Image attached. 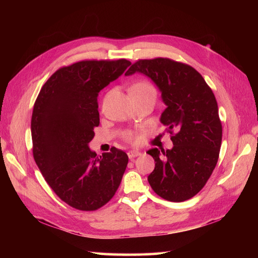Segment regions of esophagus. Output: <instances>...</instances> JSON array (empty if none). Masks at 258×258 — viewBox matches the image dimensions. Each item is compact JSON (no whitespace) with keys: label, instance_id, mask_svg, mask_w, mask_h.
Segmentation results:
<instances>
[{"label":"esophagus","instance_id":"obj_1","mask_svg":"<svg viewBox=\"0 0 258 258\" xmlns=\"http://www.w3.org/2000/svg\"><path fill=\"white\" fill-rule=\"evenodd\" d=\"M141 155V152H139V151H129L128 152V157L130 158V159H132V158H135V157H138V156H140Z\"/></svg>","mask_w":258,"mask_h":258}]
</instances>
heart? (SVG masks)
Here are the masks:
<instances>
[{
  "mask_svg": "<svg viewBox=\"0 0 258 258\" xmlns=\"http://www.w3.org/2000/svg\"><path fill=\"white\" fill-rule=\"evenodd\" d=\"M145 90H152V91H154V88L148 83L139 82V83H137V84H135L134 86H132L130 91H145ZM135 138L136 137H135L134 132H128V134L126 135V139L128 140V141H134Z\"/></svg>",
  "mask_w": 258,
  "mask_h": 258,
  "instance_id": "heart-1",
  "label": "heart"
}]
</instances>
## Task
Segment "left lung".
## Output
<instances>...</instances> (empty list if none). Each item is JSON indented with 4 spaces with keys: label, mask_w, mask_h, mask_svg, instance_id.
<instances>
[{
    "label": "left lung",
    "mask_w": 258,
    "mask_h": 258,
    "mask_svg": "<svg viewBox=\"0 0 258 258\" xmlns=\"http://www.w3.org/2000/svg\"><path fill=\"white\" fill-rule=\"evenodd\" d=\"M141 73L157 86L166 104L160 121L172 135L171 150L147 151L155 169L147 179L168 201L182 202L197 195L212 174L222 144V123L213 91L199 72L168 58L139 60L126 76Z\"/></svg>",
    "instance_id": "1"
}]
</instances>
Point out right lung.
I'll list each match as a JSON object with an SVG mask.
<instances>
[{
    "instance_id": "add662e5",
    "label": "right lung",
    "mask_w": 258,
    "mask_h": 258,
    "mask_svg": "<svg viewBox=\"0 0 258 258\" xmlns=\"http://www.w3.org/2000/svg\"><path fill=\"white\" fill-rule=\"evenodd\" d=\"M130 64L126 59L85 60L61 68L34 103V160L57 196L77 210L95 211L107 204L127 168L128 156L121 150L112 147L99 158L89 143L100 123L99 92Z\"/></svg>"
}]
</instances>
